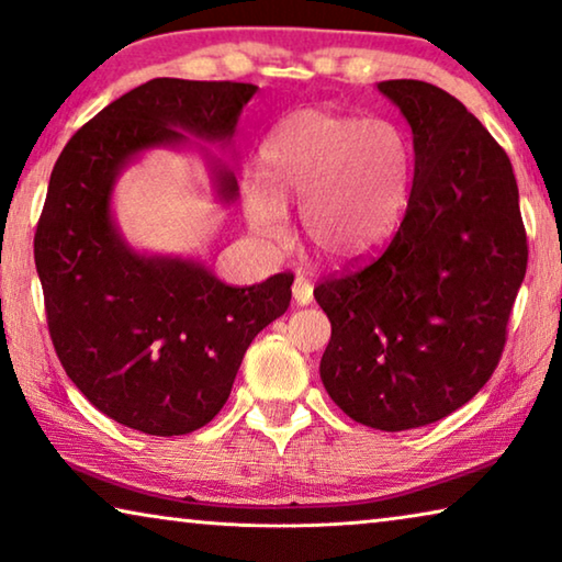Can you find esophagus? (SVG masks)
Segmentation results:
<instances>
[{
  "mask_svg": "<svg viewBox=\"0 0 562 562\" xmlns=\"http://www.w3.org/2000/svg\"><path fill=\"white\" fill-rule=\"evenodd\" d=\"M292 300H295L300 307L313 303V284L305 278H295V282H292Z\"/></svg>",
  "mask_w": 562,
  "mask_h": 562,
  "instance_id": "34e87169",
  "label": "esophagus"
}]
</instances>
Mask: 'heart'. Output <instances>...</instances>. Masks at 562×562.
I'll list each match as a JSON object with an SVG mask.
<instances>
[{"label":"heart","instance_id":"heart-1","mask_svg":"<svg viewBox=\"0 0 562 562\" xmlns=\"http://www.w3.org/2000/svg\"><path fill=\"white\" fill-rule=\"evenodd\" d=\"M412 191V150L391 121L328 111L284 119L262 148V176L241 187L259 237L278 239L284 206H300V237L335 265L358 262L386 241Z\"/></svg>","mask_w":562,"mask_h":562}]
</instances>
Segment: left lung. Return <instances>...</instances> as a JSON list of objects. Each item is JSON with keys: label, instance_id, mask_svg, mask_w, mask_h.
Returning a JSON list of instances; mask_svg holds the SVG:
<instances>
[{"label": "left lung", "instance_id": "left-lung-1", "mask_svg": "<svg viewBox=\"0 0 562 562\" xmlns=\"http://www.w3.org/2000/svg\"><path fill=\"white\" fill-rule=\"evenodd\" d=\"M379 90L412 125V194L379 257L315 288L333 328L321 379L353 422L406 431L495 373L527 237L513 164L454 95L422 80Z\"/></svg>", "mask_w": 562, "mask_h": 562}]
</instances>
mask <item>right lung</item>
Returning a JSON list of instances; mask_svg holds the SVG:
<instances>
[{"label":"right lung","instance_id":"1","mask_svg":"<svg viewBox=\"0 0 562 562\" xmlns=\"http://www.w3.org/2000/svg\"><path fill=\"white\" fill-rule=\"evenodd\" d=\"M249 82L156 78L113 100L67 140L35 234L57 358L90 404L128 429L179 437L212 422L255 335L288 310L292 274L232 288L204 262L138 252L113 216V191L156 148L196 150L214 199L239 196L232 148ZM237 156V154H234Z\"/></svg>","mask_w":562,"mask_h":562}]
</instances>
